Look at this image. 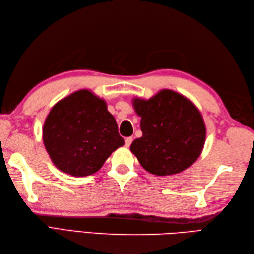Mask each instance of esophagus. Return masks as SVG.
<instances>
[{"instance_id":"1","label":"esophagus","mask_w":254,"mask_h":254,"mask_svg":"<svg viewBox=\"0 0 254 254\" xmlns=\"http://www.w3.org/2000/svg\"><path fill=\"white\" fill-rule=\"evenodd\" d=\"M132 141H133V139L131 136H129V137H126L125 139V146L126 147H129L130 145H131V143H132Z\"/></svg>"}]
</instances>
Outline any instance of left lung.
Returning a JSON list of instances; mask_svg holds the SVG:
<instances>
[{
	"mask_svg": "<svg viewBox=\"0 0 254 254\" xmlns=\"http://www.w3.org/2000/svg\"><path fill=\"white\" fill-rule=\"evenodd\" d=\"M141 117L143 135L130 150L150 174L168 176L183 172L201 155L205 125L201 113L190 99L173 90H161L148 101H132Z\"/></svg>",
	"mask_w": 254,
	"mask_h": 254,
	"instance_id": "left-lung-1",
	"label": "left lung"
}]
</instances>
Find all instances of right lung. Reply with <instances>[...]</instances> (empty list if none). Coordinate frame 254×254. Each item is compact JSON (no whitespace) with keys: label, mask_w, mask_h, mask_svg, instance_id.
I'll use <instances>...</instances> for the list:
<instances>
[{"label":"right lung","mask_w":254,"mask_h":254,"mask_svg":"<svg viewBox=\"0 0 254 254\" xmlns=\"http://www.w3.org/2000/svg\"><path fill=\"white\" fill-rule=\"evenodd\" d=\"M42 132L52 162L74 177L96 173L111 153L124 145L106 102L86 89L54 106Z\"/></svg>","instance_id":"add662e5"}]
</instances>
